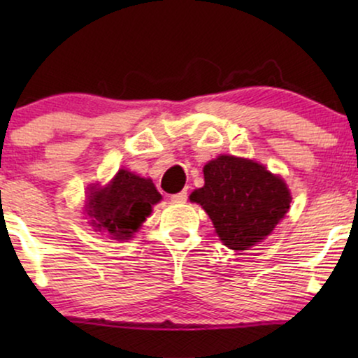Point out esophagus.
Masks as SVG:
<instances>
[{
    "instance_id": "obj_1",
    "label": "esophagus",
    "mask_w": 358,
    "mask_h": 358,
    "mask_svg": "<svg viewBox=\"0 0 358 358\" xmlns=\"http://www.w3.org/2000/svg\"><path fill=\"white\" fill-rule=\"evenodd\" d=\"M169 200L173 203H185V200H187V192H185V190H182V192L171 195Z\"/></svg>"
}]
</instances>
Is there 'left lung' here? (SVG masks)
<instances>
[{"label":"left lung","mask_w":358,"mask_h":358,"mask_svg":"<svg viewBox=\"0 0 358 358\" xmlns=\"http://www.w3.org/2000/svg\"><path fill=\"white\" fill-rule=\"evenodd\" d=\"M205 185L190 194L224 246L248 251L266 239L290 208L285 180L252 159L222 155L203 166Z\"/></svg>","instance_id":"obj_1"}]
</instances>
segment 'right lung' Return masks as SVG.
Wrapping results in <instances>:
<instances>
[{
  "mask_svg": "<svg viewBox=\"0 0 358 358\" xmlns=\"http://www.w3.org/2000/svg\"><path fill=\"white\" fill-rule=\"evenodd\" d=\"M163 199L153 180L120 169L106 187L91 185L86 212L96 231L107 233L112 239L125 241L138 231L150 217L151 208Z\"/></svg>",
  "mask_w": 358,
  "mask_h": 358,
  "instance_id": "obj_1",
  "label": "right lung"
}]
</instances>
